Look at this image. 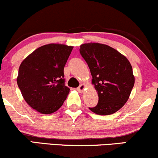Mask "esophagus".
Masks as SVG:
<instances>
[{"mask_svg":"<svg viewBox=\"0 0 158 158\" xmlns=\"http://www.w3.org/2000/svg\"><path fill=\"white\" fill-rule=\"evenodd\" d=\"M85 88H86V86H85L84 84H81V86H78L76 89H77L78 92H80V93H82V92L85 89Z\"/></svg>","mask_w":158,"mask_h":158,"instance_id":"1","label":"esophagus"}]
</instances>
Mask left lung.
Instances as JSON below:
<instances>
[{
	"label": "left lung",
	"instance_id": "left-lung-1",
	"mask_svg": "<svg viewBox=\"0 0 158 158\" xmlns=\"http://www.w3.org/2000/svg\"><path fill=\"white\" fill-rule=\"evenodd\" d=\"M80 48L98 95V104L89 109L103 116L116 113L125 105L134 87V76L130 62L116 49L104 44L91 42Z\"/></svg>",
	"mask_w": 158,
	"mask_h": 158
}]
</instances>
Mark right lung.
I'll return each mask as SVG.
<instances>
[{"label":"right lung","instance_id":"add662e5","mask_svg":"<svg viewBox=\"0 0 158 158\" xmlns=\"http://www.w3.org/2000/svg\"><path fill=\"white\" fill-rule=\"evenodd\" d=\"M72 48L62 44L41 46L21 63L17 84L33 109L51 114L63 105L70 90L65 85L63 70Z\"/></svg>","mask_w":158,"mask_h":158}]
</instances>
